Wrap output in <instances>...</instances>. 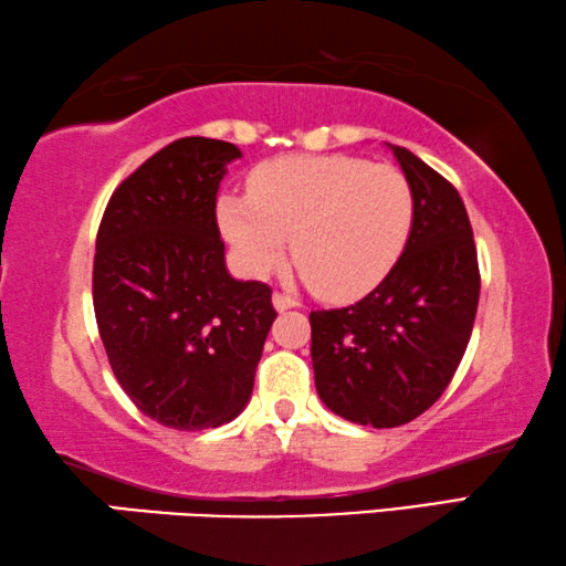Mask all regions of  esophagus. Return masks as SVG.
Segmentation results:
<instances>
[{"mask_svg": "<svg viewBox=\"0 0 566 566\" xmlns=\"http://www.w3.org/2000/svg\"><path fill=\"white\" fill-rule=\"evenodd\" d=\"M272 302H274V307L280 310V312H284V310H292V307H297V300L294 297H290V294H282V292H276L274 297H272Z\"/></svg>", "mask_w": 566, "mask_h": 566, "instance_id": "esophagus-1", "label": "esophagus"}]
</instances>
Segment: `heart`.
I'll use <instances>...</instances> for the list:
<instances>
[{
  "label": "heart",
  "mask_w": 566,
  "mask_h": 566,
  "mask_svg": "<svg viewBox=\"0 0 566 566\" xmlns=\"http://www.w3.org/2000/svg\"><path fill=\"white\" fill-rule=\"evenodd\" d=\"M223 237L251 276H266L286 249L319 297L349 302L375 290L402 254L412 188L402 170L355 156H290L259 166L249 193L217 203Z\"/></svg>",
  "instance_id": "b5f03b06"
}]
</instances>
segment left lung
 Listing matches in <instances>:
<instances>
[{
    "label": "left lung",
    "instance_id": "obj_1",
    "mask_svg": "<svg viewBox=\"0 0 566 566\" xmlns=\"http://www.w3.org/2000/svg\"><path fill=\"white\" fill-rule=\"evenodd\" d=\"M390 148L412 188L408 244L367 297L310 315L322 402L373 428L410 423L443 396L471 339L481 292L459 191L408 148Z\"/></svg>",
    "mask_w": 566,
    "mask_h": 566
}]
</instances>
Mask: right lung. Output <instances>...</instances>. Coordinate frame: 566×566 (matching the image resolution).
Listing matches in <instances>:
<instances>
[{"instance_id":"add662e5","label":"right lung","mask_w":566,"mask_h":566,"mask_svg":"<svg viewBox=\"0 0 566 566\" xmlns=\"http://www.w3.org/2000/svg\"><path fill=\"white\" fill-rule=\"evenodd\" d=\"M234 143L178 138L115 188L95 241L93 304L107 360L140 412L176 430L247 408L276 312L227 272L217 193Z\"/></svg>"}]
</instances>
